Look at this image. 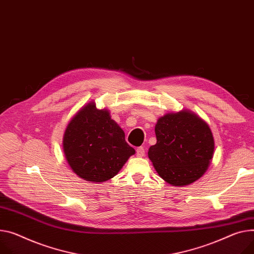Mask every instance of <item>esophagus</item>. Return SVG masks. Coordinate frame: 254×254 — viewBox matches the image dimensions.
<instances>
[{"mask_svg":"<svg viewBox=\"0 0 254 254\" xmlns=\"http://www.w3.org/2000/svg\"><path fill=\"white\" fill-rule=\"evenodd\" d=\"M136 154H137V157L142 158L143 155L145 154V149H144V147L140 146V147H137V148H136Z\"/></svg>","mask_w":254,"mask_h":254,"instance_id":"esophagus-1","label":"esophagus"}]
</instances>
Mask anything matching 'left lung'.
<instances>
[{"mask_svg":"<svg viewBox=\"0 0 254 254\" xmlns=\"http://www.w3.org/2000/svg\"><path fill=\"white\" fill-rule=\"evenodd\" d=\"M157 143L148 158L160 176L173 186L199 179L213 155L214 140L208 125L190 111L168 113L154 128Z\"/></svg>","mask_w":254,"mask_h":254,"instance_id":"left-lung-1","label":"left lung"}]
</instances>
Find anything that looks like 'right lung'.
<instances>
[{
	"label": "right lung",
	"mask_w": 254,
	"mask_h": 254,
	"mask_svg": "<svg viewBox=\"0 0 254 254\" xmlns=\"http://www.w3.org/2000/svg\"><path fill=\"white\" fill-rule=\"evenodd\" d=\"M66 160L83 180L102 183L116 176L135 153L125 140V133L111 119L107 109L93 102L76 113L63 137Z\"/></svg>",
	"instance_id": "add662e5"
}]
</instances>
